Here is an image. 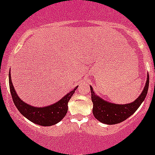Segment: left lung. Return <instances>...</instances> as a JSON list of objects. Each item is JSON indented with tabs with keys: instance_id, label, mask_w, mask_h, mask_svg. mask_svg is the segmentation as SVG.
Instances as JSON below:
<instances>
[{
	"instance_id": "left-lung-1",
	"label": "left lung",
	"mask_w": 155,
	"mask_h": 155,
	"mask_svg": "<svg viewBox=\"0 0 155 155\" xmlns=\"http://www.w3.org/2000/svg\"><path fill=\"white\" fill-rule=\"evenodd\" d=\"M148 85L149 76L148 73L146 83L140 95L133 102L125 104H117L104 100L103 98L97 95L93 91L92 87L90 86L91 101L93 103L92 113L94 117L101 123L108 125H114L123 122L133 115L142 104L148 93Z\"/></svg>"
}]
</instances>
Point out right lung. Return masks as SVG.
I'll return each mask as SVG.
<instances>
[{
	"mask_svg": "<svg viewBox=\"0 0 155 155\" xmlns=\"http://www.w3.org/2000/svg\"><path fill=\"white\" fill-rule=\"evenodd\" d=\"M9 84H10L12 98L18 110L28 120L43 127L53 126L62 120L68 110L69 101L74 94L75 90L78 88L77 85L75 87L73 91L67 93L61 100L53 104L38 107L31 106L19 98L13 88L10 72L9 73Z\"/></svg>",
	"mask_w": 155,
	"mask_h": 155,
	"instance_id": "add662e5",
	"label": "right lung"
}]
</instances>
